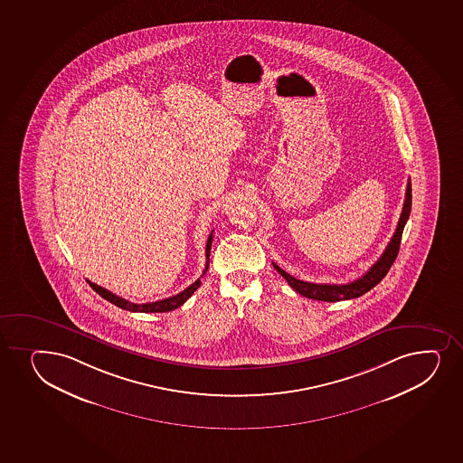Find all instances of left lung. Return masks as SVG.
Segmentation results:
<instances>
[{"label": "left lung", "mask_w": 463, "mask_h": 463, "mask_svg": "<svg viewBox=\"0 0 463 463\" xmlns=\"http://www.w3.org/2000/svg\"><path fill=\"white\" fill-rule=\"evenodd\" d=\"M411 202H412L411 182H408L403 209H402L401 219H399V223H397V229H395L392 239H391L390 243L386 246V250H384L379 260L375 261L374 265L369 268L368 272L360 277V279H357V280L346 283V285H320V283H309V281L298 280L296 277H292L291 274L285 272V270L281 269L280 266H277L276 263H272V265L279 270V274L289 283V286H291L294 291L302 294V296L307 297V298L320 300V302H340V300H349V298L364 296V292L373 289L375 285H379L380 281L383 280V277L388 274V270L391 269V266H392L395 259H397L399 248H401L403 228H405L406 222L410 219Z\"/></svg>", "instance_id": "left-lung-1"}]
</instances>
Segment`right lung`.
<instances>
[{"label":"right lung","instance_id":"add662e5","mask_svg":"<svg viewBox=\"0 0 463 463\" xmlns=\"http://www.w3.org/2000/svg\"><path fill=\"white\" fill-rule=\"evenodd\" d=\"M211 246H213V232L209 235L208 243H206V266H204V270H203L202 277L206 274V270L209 268V254H211ZM89 285L90 288L94 289L95 292H99V296L106 298L108 302L112 303L115 307H121V309H126V311L130 312H169L172 309H177L178 307H182L183 303L186 302L189 297L193 296L194 292L197 291L200 285H202V281L200 279L194 281L193 285L187 286L186 289L182 292H178L177 296L167 297V298H163V300H158V302L152 303H143V305H137V303L128 302L125 298H121V297L115 296L112 292L108 291V289H104L101 286L95 285V283H90L89 281Z\"/></svg>","mask_w":463,"mask_h":463}]
</instances>
